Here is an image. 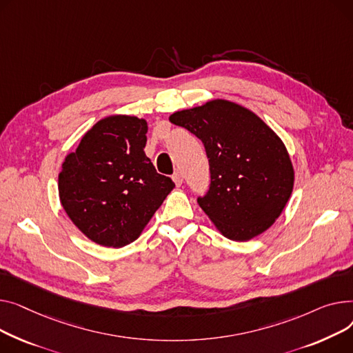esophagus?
<instances>
[{
  "instance_id": "34e87169",
  "label": "esophagus",
  "mask_w": 353,
  "mask_h": 353,
  "mask_svg": "<svg viewBox=\"0 0 353 353\" xmlns=\"http://www.w3.org/2000/svg\"><path fill=\"white\" fill-rule=\"evenodd\" d=\"M172 179H174V182H175L176 186H181L182 182H183V176H182V174H181L179 171H176V172L172 175Z\"/></svg>"
}]
</instances>
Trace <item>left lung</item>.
Instances as JSON below:
<instances>
[{
	"mask_svg": "<svg viewBox=\"0 0 353 353\" xmlns=\"http://www.w3.org/2000/svg\"><path fill=\"white\" fill-rule=\"evenodd\" d=\"M170 121L199 138L211 183L198 203L232 241H248L271 226L294 188V168L283 142L238 103L215 99L172 114Z\"/></svg>",
	"mask_w": 353,
	"mask_h": 353,
	"instance_id": "obj_1",
	"label": "left lung"
}]
</instances>
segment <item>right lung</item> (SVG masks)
<instances>
[{"instance_id": "add662e5", "label": "right lung", "mask_w": 353, "mask_h": 353, "mask_svg": "<svg viewBox=\"0 0 353 353\" xmlns=\"http://www.w3.org/2000/svg\"><path fill=\"white\" fill-rule=\"evenodd\" d=\"M148 125L137 117L98 121L58 175L62 206L78 230L102 246L134 242L174 190L145 155Z\"/></svg>"}]
</instances>
